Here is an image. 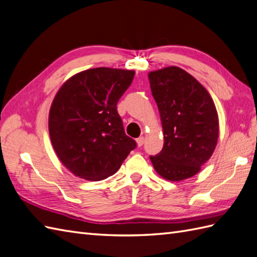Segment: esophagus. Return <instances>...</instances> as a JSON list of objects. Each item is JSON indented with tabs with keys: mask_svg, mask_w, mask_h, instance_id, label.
<instances>
[{
	"mask_svg": "<svg viewBox=\"0 0 257 257\" xmlns=\"http://www.w3.org/2000/svg\"><path fill=\"white\" fill-rule=\"evenodd\" d=\"M144 142H145V139H144L143 136H142V137H139V139L136 140L137 146H139V147H142V146H143V144H144Z\"/></svg>",
	"mask_w": 257,
	"mask_h": 257,
	"instance_id": "1",
	"label": "esophagus"
}]
</instances>
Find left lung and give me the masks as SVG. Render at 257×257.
I'll list each match as a JSON object with an SVG mask.
<instances>
[{
    "mask_svg": "<svg viewBox=\"0 0 257 257\" xmlns=\"http://www.w3.org/2000/svg\"><path fill=\"white\" fill-rule=\"evenodd\" d=\"M158 105L164 148L150 161L161 178L179 182L195 176L215 152L219 118L207 89L178 66L148 73Z\"/></svg>",
    "mask_w": 257,
    "mask_h": 257,
    "instance_id": "8db88e82",
    "label": "left lung"
}]
</instances>
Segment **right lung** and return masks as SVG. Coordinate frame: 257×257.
<instances>
[{"instance_id":"obj_1","label":"right lung","mask_w":257,"mask_h":257,"mask_svg":"<svg viewBox=\"0 0 257 257\" xmlns=\"http://www.w3.org/2000/svg\"><path fill=\"white\" fill-rule=\"evenodd\" d=\"M135 72L96 67L68 78L49 111L54 152L75 177L101 181L118 170L136 143L125 135L116 103Z\"/></svg>"}]
</instances>
